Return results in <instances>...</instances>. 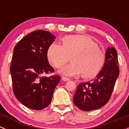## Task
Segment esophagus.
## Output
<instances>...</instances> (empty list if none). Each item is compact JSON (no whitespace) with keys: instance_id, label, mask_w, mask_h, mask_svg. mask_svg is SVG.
<instances>
[{"instance_id":"obj_1","label":"esophagus","mask_w":129,"mask_h":129,"mask_svg":"<svg viewBox=\"0 0 129 129\" xmlns=\"http://www.w3.org/2000/svg\"><path fill=\"white\" fill-rule=\"evenodd\" d=\"M62 81H69V79L67 77H62Z\"/></svg>"}]
</instances>
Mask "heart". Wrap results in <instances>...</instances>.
<instances>
[{
    "label": "heart",
    "instance_id": "heart-1",
    "mask_svg": "<svg viewBox=\"0 0 129 129\" xmlns=\"http://www.w3.org/2000/svg\"><path fill=\"white\" fill-rule=\"evenodd\" d=\"M62 45L53 44L48 48L49 62L57 69L71 62L61 71L63 75L73 76L81 74L84 79L95 77L103 67L105 54L89 36L76 34L67 36L61 40Z\"/></svg>",
    "mask_w": 129,
    "mask_h": 129
}]
</instances>
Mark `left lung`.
Instances as JSON below:
<instances>
[{"label": "left lung", "instance_id": "1", "mask_svg": "<svg viewBox=\"0 0 129 129\" xmlns=\"http://www.w3.org/2000/svg\"><path fill=\"white\" fill-rule=\"evenodd\" d=\"M117 52L114 47H108L103 68L96 78L88 82L80 83L74 95L75 106L84 111L95 110L108 102L119 75Z\"/></svg>", "mask_w": 129, "mask_h": 129}]
</instances>
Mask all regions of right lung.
Returning a JSON list of instances; mask_svg holds the SVG:
<instances>
[{
	"mask_svg": "<svg viewBox=\"0 0 129 129\" xmlns=\"http://www.w3.org/2000/svg\"><path fill=\"white\" fill-rule=\"evenodd\" d=\"M55 37L48 31H34L22 39L14 49L10 74L14 95L23 105L42 110L50 104L60 76L44 77L54 72L47 56Z\"/></svg>",
	"mask_w": 129,
	"mask_h": 129,
	"instance_id": "obj_1",
	"label": "right lung"
}]
</instances>
